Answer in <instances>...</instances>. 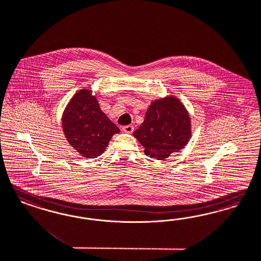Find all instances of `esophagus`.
I'll use <instances>...</instances> for the list:
<instances>
[{
    "label": "esophagus",
    "instance_id": "1",
    "mask_svg": "<svg viewBox=\"0 0 261 261\" xmlns=\"http://www.w3.org/2000/svg\"><path fill=\"white\" fill-rule=\"evenodd\" d=\"M122 130H123V132L130 134V133H132V132L134 131V127H133V125L123 126V127H122Z\"/></svg>",
    "mask_w": 261,
    "mask_h": 261
}]
</instances>
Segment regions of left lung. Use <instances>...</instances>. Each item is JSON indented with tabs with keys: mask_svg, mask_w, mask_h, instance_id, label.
I'll list each match as a JSON object with an SVG mask.
<instances>
[{
	"mask_svg": "<svg viewBox=\"0 0 261 261\" xmlns=\"http://www.w3.org/2000/svg\"><path fill=\"white\" fill-rule=\"evenodd\" d=\"M189 113L179 98L169 95L151 102L144 122L133 133L145 155L157 160L178 152L192 137Z\"/></svg>",
	"mask_w": 261,
	"mask_h": 261,
	"instance_id": "left-lung-1",
	"label": "left lung"
}]
</instances>
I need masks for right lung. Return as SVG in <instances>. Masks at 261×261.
I'll return each instance as SVG.
<instances>
[{"label": "right lung", "instance_id": "1", "mask_svg": "<svg viewBox=\"0 0 261 261\" xmlns=\"http://www.w3.org/2000/svg\"><path fill=\"white\" fill-rule=\"evenodd\" d=\"M63 134L72 147L86 158H96L105 151L112 137L119 133L99 107L91 90L84 89L70 99L62 117Z\"/></svg>", "mask_w": 261, "mask_h": 261}]
</instances>
